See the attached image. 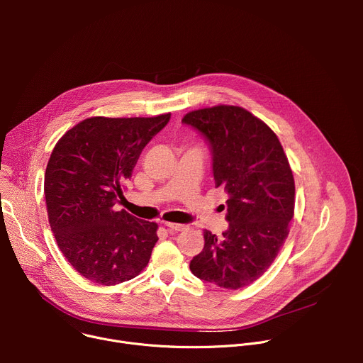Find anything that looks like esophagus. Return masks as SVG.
I'll list each match as a JSON object with an SVG mask.
<instances>
[{
    "label": "esophagus",
    "instance_id": "1",
    "mask_svg": "<svg viewBox=\"0 0 363 363\" xmlns=\"http://www.w3.org/2000/svg\"><path fill=\"white\" fill-rule=\"evenodd\" d=\"M165 225H167V228H168L169 231H184V230H186V225H184V224H175V223H165Z\"/></svg>",
    "mask_w": 363,
    "mask_h": 363
}]
</instances>
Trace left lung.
<instances>
[{
	"label": "left lung",
	"mask_w": 363,
	"mask_h": 363,
	"mask_svg": "<svg viewBox=\"0 0 363 363\" xmlns=\"http://www.w3.org/2000/svg\"><path fill=\"white\" fill-rule=\"evenodd\" d=\"M182 123L210 145L216 186L228 194V230L203 231V248L189 269L198 279L237 290L262 277L274 262L294 214V179L276 133L238 106L189 112Z\"/></svg>",
	"instance_id": "obj_1"
}]
</instances>
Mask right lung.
Wrapping results in <instances>:
<instances>
[{"instance_id":"obj_1","label":"right lung","mask_w":363,"mask_h":363,"mask_svg":"<svg viewBox=\"0 0 363 363\" xmlns=\"http://www.w3.org/2000/svg\"><path fill=\"white\" fill-rule=\"evenodd\" d=\"M171 113L153 118H89L55 146L44 175L48 223L72 267L84 279L115 286L136 277L158 241L155 223L115 203L139 155Z\"/></svg>"}]
</instances>
